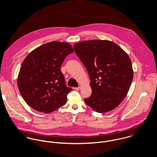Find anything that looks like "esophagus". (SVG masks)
Returning <instances> with one entry per match:
<instances>
[{"mask_svg":"<svg viewBox=\"0 0 157 157\" xmlns=\"http://www.w3.org/2000/svg\"><path fill=\"white\" fill-rule=\"evenodd\" d=\"M80 86H78V87H77V88H74V90H80Z\"/></svg>","mask_w":157,"mask_h":157,"instance_id":"obj_1","label":"esophagus"}]
</instances>
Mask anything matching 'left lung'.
Listing matches in <instances>:
<instances>
[{
	"label": "left lung",
	"mask_w": 157,
	"mask_h": 157,
	"mask_svg": "<svg viewBox=\"0 0 157 157\" xmlns=\"http://www.w3.org/2000/svg\"><path fill=\"white\" fill-rule=\"evenodd\" d=\"M74 49L90 76L92 94L85 98V103L98 113L114 109L126 96L133 79L129 57L109 40L80 42Z\"/></svg>",
	"instance_id": "1"
}]
</instances>
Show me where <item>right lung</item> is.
Instances as JSON below:
<instances>
[{
    "label": "right lung",
    "mask_w": 157,
    "mask_h": 157,
    "mask_svg": "<svg viewBox=\"0 0 157 157\" xmlns=\"http://www.w3.org/2000/svg\"><path fill=\"white\" fill-rule=\"evenodd\" d=\"M73 52L70 44L54 41L37 48L26 56L20 69L17 85L31 108L50 113L67 103V94L72 89L66 85L60 67Z\"/></svg>",
    "instance_id": "obj_1"
}]
</instances>
